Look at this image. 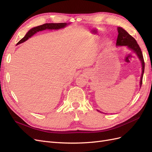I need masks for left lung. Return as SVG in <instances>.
I'll return each instance as SVG.
<instances>
[{
    "mask_svg": "<svg viewBox=\"0 0 152 152\" xmlns=\"http://www.w3.org/2000/svg\"><path fill=\"white\" fill-rule=\"evenodd\" d=\"M117 31L118 34L117 39V45H127L129 48L134 50V51L137 54V56H138V58L141 61L142 74L140 80V86H141L142 82V76H143L145 70V61L141 48H140L139 45L137 44L135 39L131 35L129 34L125 30L121 28V27H117ZM98 111L99 112H101L99 110H98Z\"/></svg>",
    "mask_w": 152,
    "mask_h": 152,
    "instance_id": "1",
    "label": "left lung"
}]
</instances>
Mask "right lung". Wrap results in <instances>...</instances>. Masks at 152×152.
<instances>
[{"mask_svg": "<svg viewBox=\"0 0 152 152\" xmlns=\"http://www.w3.org/2000/svg\"><path fill=\"white\" fill-rule=\"evenodd\" d=\"M66 23H45L42 25H40L38 26L34 27V28L30 29L27 34L25 35L23 38L21 39L19 42H18L17 44H20L22 42H25L26 40H28L30 37L34 35L37 32H38L39 31H42L45 29H50V30H57V29H60L61 28H64V27L66 26Z\"/></svg>", "mask_w": 152, "mask_h": 152, "instance_id": "add662e5", "label": "right lung"}]
</instances>
